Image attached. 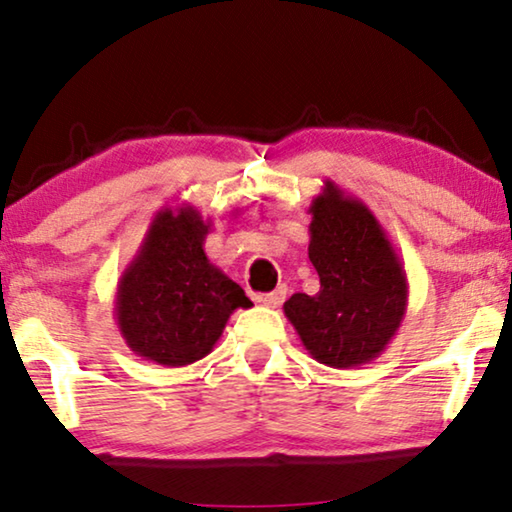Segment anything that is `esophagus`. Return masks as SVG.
Wrapping results in <instances>:
<instances>
[{
	"mask_svg": "<svg viewBox=\"0 0 512 512\" xmlns=\"http://www.w3.org/2000/svg\"><path fill=\"white\" fill-rule=\"evenodd\" d=\"M284 298H286V289L284 286H279V289H275L272 293H265V296H261L258 300H261L265 307H279L284 303Z\"/></svg>",
	"mask_w": 512,
	"mask_h": 512,
	"instance_id": "obj_1",
	"label": "esophagus"
}]
</instances>
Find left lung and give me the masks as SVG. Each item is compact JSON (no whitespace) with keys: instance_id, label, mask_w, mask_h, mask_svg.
<instances>
[{"instance_id":"8db88e82","label":"left lung","mask_w":512,"mask_h":512,"mask_svg":"<svg viewBox=\"0 0 512 512\" xmlns=\"http://www.w3.org/2000/svg\"><path fill=\"white\" fill-rule=\"evenodd\" d=\"M310 261L319 293L284 303L300 342L328 368H359L377 359L408 310V275L387 230L368 205L324 181L307 209Z\"/></svg>"}]
</instances>
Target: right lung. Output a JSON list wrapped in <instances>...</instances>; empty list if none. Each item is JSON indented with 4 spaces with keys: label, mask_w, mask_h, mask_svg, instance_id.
<instances>
[{
    "label": "right lung",
    "mask_w": 512,
    "mask_h": 512,
    "mask_svg": "<svg viewBox=\"0 0 512 512\" xmlns=\"http://www.w3.org/2000/svg\"><path fill=\"white\" fill-rule=\"evenodd\" d=\"M212 219L193 205L163 207L151 219L116 289V324L125 345L146 361L181 368L212 352L230 314L254 303L209 263Z\"/></svg>",
    "instance_id": "right-lung-1"
}]
</instances>
